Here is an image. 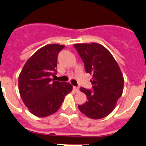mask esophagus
<instances>
[{
  "mask_svg": "<svg viewBox=\"0 0 146 146\" xmlns=\"http://www.w3.org/2000/svg\"><path fill=\"white\" fill-rule=\"evenodd\" d=\"M73 90H74V92H78L80 88L78 87H77V86H73Z\"/></svg>",
  "mask_w": 146,
  "mask_h": 146,
  "instance_id": "34e87169",
  "label": "esophagus"
}]
</instances>
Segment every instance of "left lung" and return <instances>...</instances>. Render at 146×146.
Returning <instances> with one entry per match:
<instances>
[{"label": "left lung", "mask_w": 146, "mask_h": 146, "mask_svg": "<svg viewBox=\"0 0 146 146\" xmlns=\"http://www.w3.org/2000/svg\"><path fill=\"white\" fill-rule=\"evenodd\" d=\"M74 47L84 63L86 72L93 76L92 88H80L87 101L78 108L88 118H104L114 110L123 93L124 82L119 66L111 53L99 44H75Z\"/></svg>", "instance_id": "left-lung-1"}]
</instances>
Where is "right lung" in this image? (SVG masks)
I'll return each instance as SVG.
<instances>
[{"label": "right lung", "mask_w": 146, "mask_h": 146, "mask_svg": "<svg viewBox=\"0 0 146 146\" xmlns=\"http://www.w3.org/2000/svg\"><path fill=\"white\" fill-rule=\"evenodd\" d=\"M65 46L47 44L30 58L19 76V91L23 102L31 113L46 117L55 113L64 102V96L72 91L69 82L50 79L57 73V59Z\"/></svg>", "instance_id": "right-lung-1"}]
</instances>
